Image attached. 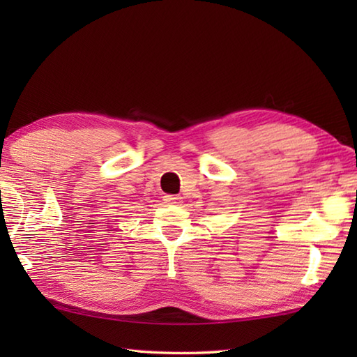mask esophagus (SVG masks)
<instances>
[{"mask_svg":"<svg viewBox=\"0 0 357 357\" xmlns=\"http://www.w3.org/2000/svg\"><path fill=\"white\" fill-rule=\"evenodd\" d=\"M164 201L169 202V204H179L181 198H179V196H176V195H165L164 196Z\"/></svg>","mask_w":357,"mask_h":357,"instance_id":"esophagus-1","label":"esophagus"}]
</instances>
